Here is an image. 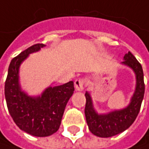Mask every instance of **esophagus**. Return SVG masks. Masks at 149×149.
<instances>
[{"label":"esophagus","mask_w":149,"mask_h":149,"mask_svg":"<svg viewBox=\"0 0 149 149\" xmlns=\"http://www.w3.org/2000/svg\"><path fill=\"white\" fill-rule=\"evenodd\" d=\"M86 83V80L83 78H79L74 81V86L75 89L77 91H83L84 90V86Z\"/></svg>","instance_id":"34e87169"}]
</instances>
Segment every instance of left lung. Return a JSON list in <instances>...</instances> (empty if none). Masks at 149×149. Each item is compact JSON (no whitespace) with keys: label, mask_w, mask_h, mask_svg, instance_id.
Returning a JSON list of instances; mask_svg holds the SVG:
<instances>
[{"label":"left lung","mask_w":149,"mask_h":149,"mask_svg":"<svg viewBox=\"0 0 149 149\" xmlns=\"http://www.w3.org/2000/svg\"><path fill=\"white\" fill-rule=\"evenodd\" d=\"M122 63L132 69L136 78V91L130 104L126 108L107 114H98L93 108L90 94L87 91L85 94L86 99L85 107L86 119L90 132L95 136L110 137L123 132L132 125L140 111L145 91L142 65L131 52L125 55Z\"/></svg>","instance_id":"left-lung-1"}]
</instances>
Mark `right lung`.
<instances>
[{"label":"right lung","mask_w":149,"mask_h":149,"mask_svg":"<svg viewBox=\"0 0 149 149\" xmlns=\"http://www.w3.org/2000/svg\"><path fill=\"white\" fill-rule=\"evenodd\" d=\"M44 44H36L12 59L5 82V97L10 115L24 132L35 136H48L59 129L66 104L74 93V82L48 87L41 96L32 97L22 91L18 82L19 66Z\"/></svg>","instance_id":"obj_1"}]
</instances>
